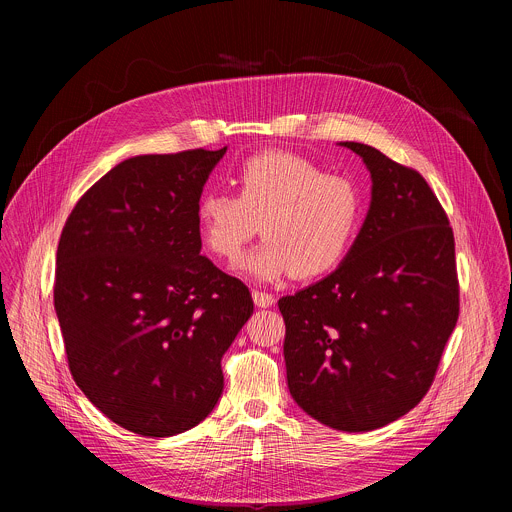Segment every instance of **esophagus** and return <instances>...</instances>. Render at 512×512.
I'll return each mask as SVG.
<instances>
[{"label": "esophagus", "instance_id": "obj_1", "mask_svg": "<svg viewBox=\"0 0 512 512\" xmlns=\"http://www.w3.org/2000/svg\"><path fill=\"white\" fill-rule=\"evenodd\" d=\"M251 296H253V302L257 308H269L275 302V298L271 294H267V291H261V289H253Z\"/></svg>", "mask_w": 512, "mask_h": 512}]
</instances>
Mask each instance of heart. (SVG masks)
<instances>
[{
	"mask_svg": "<svg viewBox=\"0 0 512 512\" xmlns=\"http://www.w3.org/2000/svg\"><path fill=\"white\" fill-rule=\"evenodd\" d=\"M237 194L206 190L196 202L202 245L227 263L239 261L259 233L265 241L245 261L261 279L291 273L312 279L334 269L350 247L362 214L358 186L326 174L291 152H261L235 174Z\"/></svg>",
	"mask_w": 512,
	"mask_h": 512,
	"instance_id": "b5f03b06",
	"label": "heart"
}]
</instances>
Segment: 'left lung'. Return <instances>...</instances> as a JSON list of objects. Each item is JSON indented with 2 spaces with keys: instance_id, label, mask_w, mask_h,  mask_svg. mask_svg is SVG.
I'll use <instances>...</instances> for the list:
<instances>
[{
  "instance_id": "left-lung-1",
  "label": "left lung",
  "mask_w": 512,
  "mask_h": 512,
  "mask_svg": "<svg viewBox=\"0 0 512 512\" xmlns=\"http://www.w3.org/2000/svg\"><path fill=\"white\" fill-rule=\"evenodd\" d=\"M373 178L364 225L340 267L277 302L287 387L320 423L371 431L429 391L460 314L456 243L425 178L344 141Z\"/></svg>"
}]
</instances>
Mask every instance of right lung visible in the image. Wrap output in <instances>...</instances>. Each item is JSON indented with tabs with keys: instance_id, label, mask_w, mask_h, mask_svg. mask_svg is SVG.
I'll list each match as a JSON object with an SVG mask.
<instances>
[{
	"instance_id": "right-lung-1",
	"label": "right lung",
	"mask_w": 512,
	"mask_h": 512,
	"mask_svg": "<svg viewBox=\"0 0 512 512\" xmlns=\"http://www.w3.org/2000/svg\"><path fill=\"white\" fill-rule=\"evenodd\" d=\"M227 148L135 156L68 214L54 308L72 379L117 425L168 437L223 393V354L253 314L249 287L200 255L196 202Z\"/></svg>"
}]
</instances>
